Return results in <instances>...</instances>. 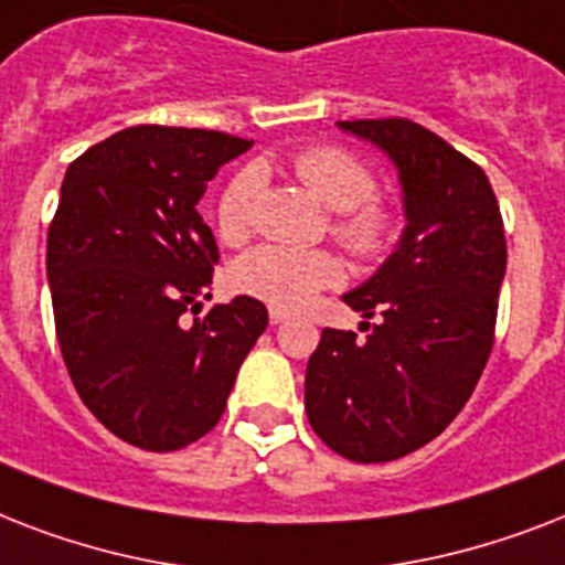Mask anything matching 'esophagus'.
<instances>
[{"mask_svg":"<svg viewBox=\"0 0 565 565\" xmlns=\"http://www.w3.org/2000/svg\"><path fill=\"white\" fill-rule=\"evenodd\" d=\"M290 317H292L290 310L269 308V322H273V326H281V322H287V319H290Z\"/></svg>","mask_w":565,"mask_h":565,"instance_id":"obj_1","label":"esophagus"}]
</instances>
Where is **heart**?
Masks as SVG:
<instances>
[{
	"mask_svg": "<svg viewBox=\"0 0 565 565\" xmlns=\"http://www.w3.org/2000/svg\"><path fill=\"white\" fill-rule=\"evenodd\" d=\"M296 175L328 211L331 231L358 257L384 255L393 239L395 213L375 195V175L366 163L340 146H313L296 158ZM264 188L257 167L239 170L216 202V225L225 239H243L252 228V213ZM345 278L340 257L326 248L257 246L231 269V284L252 299L281 310H299L322 290Z\"/></svg>",
	"mask_w": 565,
	"mask_h": 565,
	"instance_id": "b5f03b06",
	"label": "heart"
}]
</instances>
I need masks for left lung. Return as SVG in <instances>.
<instances>
[{"instance_id":"8db88e82","label":"left lung","mask_w":565,"mask_h":565,"mask_svg":"<svg viewBox=\"0 0 565 565\" xmlns=\"http://www.w3.org/2000/svg\"><path fill=\"white\" fill-rule=\"evenodd\" d=\"M398 170L404 234L343 301L366 337L326 328L305 372L310 428L354 463H390L451 425L490 361L508 243L487 172L404 117L345 119Z\"/></svg>"}]
</instances>
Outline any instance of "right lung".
<instances>
[{"instance_id": "1", "label": "right lung", "mask_w": 565, "mask_h": 565, "mask_svg": "<svg viewBox=\"0 0 565 565\" xmlns=\"http://www.w3.org/2000/svg\"><path fill=\"white\" fill-rule=\"evenodd\" d=\"M248 146L204 128L135 126L66 167L46 237L57 345L87 411L143 451H179L222 419L269 322L252 296L195 317L220 260L195 204Z\"/></svg>"}]
</instances>
